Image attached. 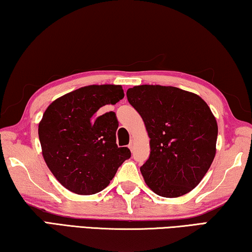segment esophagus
<instances>
[{"mask_svg": "<svg viewBox=\"0 0 252 252\" xmlns=\"http://www.w3.org/2000/svg\"><path fill=\"white\" fill-rule=\"evenodd\" d=\"M134 144H135V142H134V140H130V143H129V149L131 151H133V149H134Z\"/></svg>", "mask_w": 252, "mask_h": 252, "instance_id": "esophagus-1", "label": "esophagus"}]
</instances>
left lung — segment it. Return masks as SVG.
Listing matches in <instances>:
<instances>
[{
	"label": "left lung",
	"instance_id": "8db88e82",
	"mask_svg": "<svg viewBox=\"0 0 252 252\" xmlns=\"http://www.w3.org/2000/svg\"><path fill=\"white\" fill-rule=\"evenodd\" d=\"M150 138V157L140 170L147 186L164 198L190 192L216 156L218 125L199 95L174 87L143 84L127 89Z\"/></svg>",
	"mask_w": 252,
	"mask_h": 252
}]
</instances>
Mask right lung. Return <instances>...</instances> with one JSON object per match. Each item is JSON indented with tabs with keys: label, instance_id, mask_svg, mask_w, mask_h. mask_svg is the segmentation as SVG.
I'll return each mask as SVG.
<instances>
[{
	"label": "right lung",
	"instance_id": "add662e5",
	"mask_svg": "<svg viewBox=\"0 0 252 252\" xmlns=\"http://www.w3.org/2000/svg\"><path fill=\"white\" fill-rule=\"evenodd\" d=\"M123 97L121 85L93 84L60 96L46 108L39 123L42 155L55 179L71 192H100L131 157L129 149L116 143V113L96 114Z\"/></svg>",
	"mask_w": 252,
	"mask_h": 252
}]
</instances>
